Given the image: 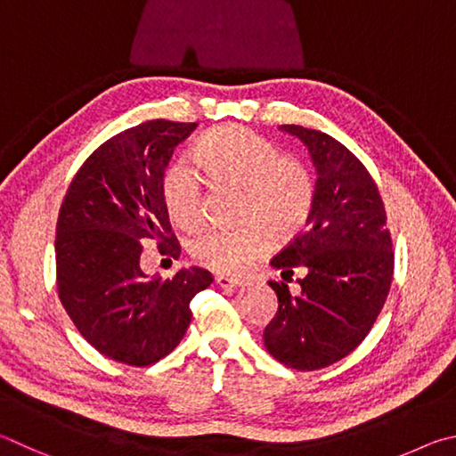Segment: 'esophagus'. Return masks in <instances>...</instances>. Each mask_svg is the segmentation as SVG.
<instances>
[{
    "instance_id": "obj_1",
    "label": "esophagus",
    "mask_w": 456,
    "mask_h": 456,
    "mask_svg": "<svg viewBox=\"0 0 456 456\" xmlns=\"http://www.w3.org/2000/svg\"><path fill=\"white\" fill-rule=\"evenodd\" d=\"M216 286H220V289H240V286H244V281H240V278H228V276H216L214 278Z\"/></svg>"
}]
</instances>
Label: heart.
I'll use <instances>...</instances> for the list:
<instances>
[{
	"label": "heart",
	"mask_w": 456,
	"mask_h": 456,
	"mask_svg": "<svg viewBox=\"0 0 456 456\" xmlns=\"http://www.w3.org/2000/svg\"><path fill=\"white\" fill-rule=\"evenodd\" d=\"M191 158L218 186L242 190L238 208L242 228L208 226L190 236L188 252L198 265L238 274L266 256L273 236L290 240L310 220L316 200L313 172L265 135L242 126H224L208 134ZM162 198L180 226H194L202 218V180L183 159L166 167Z\"/></svg>",
	"instance_id": "obj_1"
}]
</instances>
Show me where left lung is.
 I'll use <instances>...</instances> for the list:
<instances>
[{
  "label": "left lung",
  "instance_id": "obj_1",
  "mask_svg": "<svg viewBox=\"0 0 456 456\" xmlns=\"http://www.w3.org/2000/svg\"><path fill=\"white\" fill-rule=\"evenodd\" d=\"M316 166V200L306 228L273 258L278 310L265 346L278 362L318 370L361 345L385 306L395 273L393 240L380 191L364 164L332 135L286 124ZM297 267L301 290L288 289Z\"/></svg>",
  "mask_w": 456,
  "mask_h": 456
}]
</instances>
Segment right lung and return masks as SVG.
Listing matches in <instances>:
<instances>
[{
  "mask_svg": "<svg viewBox=\"0 0 456 456\" xmlns=\"http://www.w3.org/2000/svg\"><path fill=\"white\" fill-rule=\"evenodd\" d=\"M198 124L150 119L116 134L71 180L55 226V276L63 308L79 334L111 361L150 366L186 334L190 300L212 284L204 268L172 278L143 274V240L180 256L162 175L174 148Z\"/></svg>",
  "mask_w": 456,
  "mask_h": 456,
  "instance_id": "right-lung-1",
  "label": "right lung"
}]
</instances>
